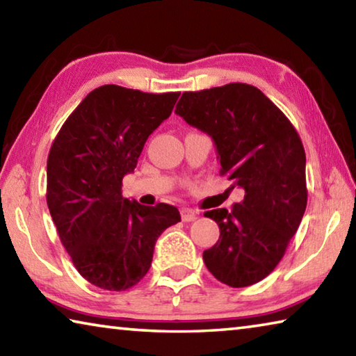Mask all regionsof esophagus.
Wrapping results in <instances>:
<instances>
[{
  "instance_id": "34e87169",
  "label": "esophagus",
  "mask_w": 356,
  "mask_h": 356,
  "mask_svg": "<svg viewBox=\"0 0 356 356\" xmlns=\"http://www.w3.org/2000/svg\"><path fill=\"white\" fill-rule=\"evenodd\" d=\"M180 216H182L184 221H193L196 218V212L193 209L182 207V209H180Z\"/></svg>"
}]
</instances>
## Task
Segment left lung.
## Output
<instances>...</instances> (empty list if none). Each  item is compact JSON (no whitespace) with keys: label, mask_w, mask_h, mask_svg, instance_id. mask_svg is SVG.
<instances>
[{"label":"left lung","mask_w":356,"mask_h":356,"mask_svg":"<svg viewBox=\"0 0 356 356\" xmlns=\"http://www.w3.org/2000/svg\"><path fill=\"white\" fill-rule=\"evenodd\" d=\"M176 113L212 136L220 174L245 190L232 210H209L220 238L204 251L206 267L231 287L256 284L273 272L303 218L306 155L291 120L246 83L184 92Z\"/></svg>","instance_id":"obj_1"}]
</instances>
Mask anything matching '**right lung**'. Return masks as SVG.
Returning a JSON list of instances; mask_svg holds the SVG:
<instances>
[{"label": "right lung", "instance_id": "1", "mask_svg": "<svg viewBox=\"0 0 356 356\" xmlns=\"http://www.w3.org/2000/svg\"><path fill=\"white\" fill-rule=\"evenodd\" d=\"M180 92L149 94L118 84L89 92L63 124L47 160V204L61 243L84 280L120 292L152 264L160 234L180 221L170 204L122 196L149 135L171 116Z\"/></svg>", "mask_w": 356, "mask_h": 356}]
</instances>
